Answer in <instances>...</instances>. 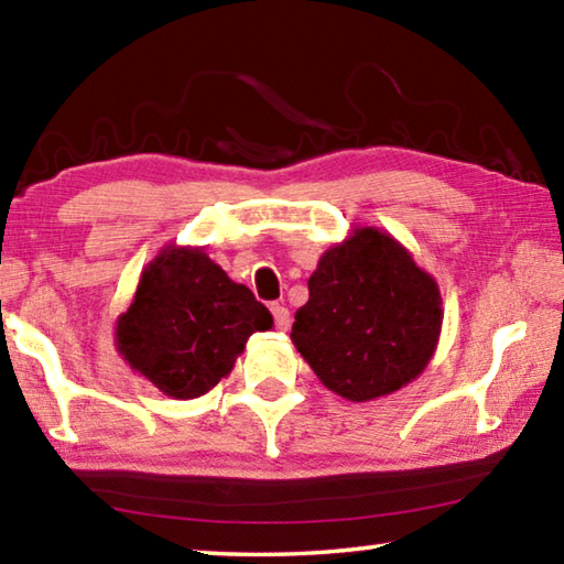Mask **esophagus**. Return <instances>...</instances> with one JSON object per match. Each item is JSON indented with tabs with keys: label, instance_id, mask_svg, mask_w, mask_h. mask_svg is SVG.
<instances>
[{
	"label": "esophagus",
	"instance_id": "esophagus-1",
	"mask_svg": "<svg viewBox=\"0 0 564 564\" xmlns=\"http://www.w3.org/2000/svg\"><path fill=\"white\" fill-rule=\"evenodd\" d=\"M271 313H273L275 326H279L281 330H289L291 328V313H289V308H285V305L273 303L271 305Z\"/></svg>",
	"mask_w": 564,
	"mask_h": 564
}]
</instances>
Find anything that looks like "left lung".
<instances>
[{
	"mask_svg": "<svg viewBox=\"0 0 564 564\" xmlns=\"http://www.w3.org/2000/svg\"><path fill=\"white\" fill-rule=\"evenodd\" d=\"M441 293L395 238L358 228L323 253L291 338L321 383L348 400L403 388L441 336Z\"/></svg>",
	"mask_w": 564,
	"mask_h": 564,
	"instance_id": "8db88e82",
	"label": "left lung"
}]
</instances>
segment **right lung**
Returning a JSON list of instances; mask_svg holds the SVG:
<instances>
[{
  "instance_id": "right-lung-1",
  "label": "right lung",
  "mask_w": 564,
  "mask_h": 564,
  "mask_svg": "<svg viewBox=\"0 0 564 564\" xmlns=\"http://www.w3.org/2000/svg\"><path fill=\"white\" fill-rule=\"evenodd\" d=\"M269 308L228 279L204 251H164L141 275L119 318L117 346L161 393L204 395L231 370L256 330H269Z\"/></svg>"
}]
</instances>
